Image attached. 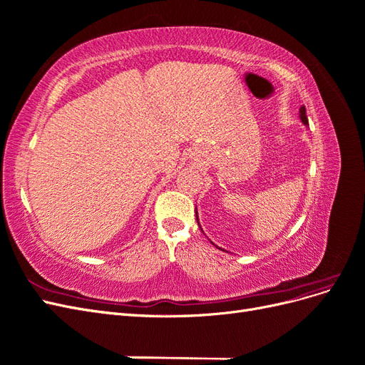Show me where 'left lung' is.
<instances>
[{"mask_svg": "<svg viewBox=\"0 0 365 365\" xmlns=\"http://www.w3.org/2000/svg\"><path fill=\"white\" fill-rule=\"evenodd\" d=\"M300 117H302V121H303V123L304 125H307V117H306V108L304 106H302L300 108ZM197 219V217H196ZM197 224H200V222H197Z\"/></svg>", "mask_w": 365, "mask_h": 365, "instance_id": "8db88e82", "label": "left lung"}]
</instances>
